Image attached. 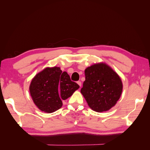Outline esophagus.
<instances>
[{
    "mask_svg": "<svg viewBox=\"0 0 150 150\" xmlns=\"http://www.w3.org/2000/svg\"><path fill=\"white\" fill-rule=\"evenodd\" d=\"M77 84L80 86V87H81V81H77Z\"/></svg>",
    "mask_w": 150,
    "mask_h": 150,
    "instance_id": "obj_1",
    "label": "esophagus"
}]
</instances>
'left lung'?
Masks as SVG:
<instances>
[{
  "instance_id": "1",
  "label": "left lung",
  "mask_w": 150,
  "mask_h": 150,
  "mask_svg": "<svg viewBox=\"0 0 150 150\" xmlns=\"http://www.w3.org/2000/svg\"><path fill=\"white\" fill-rule=\"evenodd\" d=\"M85 81L81 92L88 106L97 112L111 109L119 100L122 83L117 73L104 63L85 69Z\"/></svg>"
}]
</instances>
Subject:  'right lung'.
I'll list each match as a JSON object with an SVG mask.
<instances>
[{"mask_svg":"<svg viewBox=\"0 0 150 150\" xmlns=\"http://www.w3.org/2000/svg\"><path fill=\"white\" fill-rule=\"evenodd\" d=\"M79 86L70 79L67 72L59 67L46 68L32 79L30 95L35 104L42 111L53 113L62 106V100L71 96Z\"/></svg>","mask_w":150,"mask_h":150,"instance_id":"right-lung-1","label":"right lung"}]
</instances>
